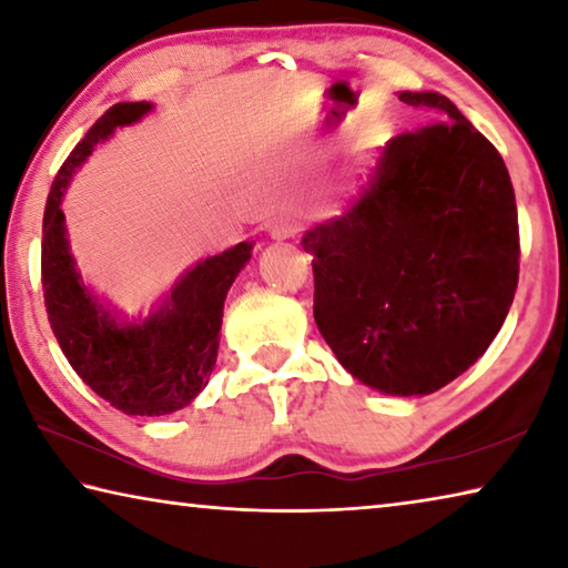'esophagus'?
Returning <instances> with one entry per match:
<instances>
[{"mask_svg":"<svg viewBox=\"0 0 568 568\" xmlns=\"http://www.w3.org/2000/svg\"><path fill=\"white\" fill-rule=\"evenodd\" d=\"M301 230H303L301 220H297V217H291V215H281V217H275L273 223H271V235H273L275 240L295 237L297 233H301Z\"/></svg>","mask_w":568,"mask_h":568,"instance_id":"esophagus-1","label":"esophagus"}]
</instances>
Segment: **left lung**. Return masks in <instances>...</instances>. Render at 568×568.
Listing matches in <instances>:
<instances>
[{
    "instance_id": "1",
    "label": "left lung",
    "mask_w": 568,
    "mask_h": 568,
    "mask_svg": "<svg viewBox=\"0 0 568 568\" xmlns=\"http://www.w3.org/2000/svg\"><path fill=\"white\" fill-rule=\"evenodd\" d=\"M430 124L383 148L348 213L307 230L318 331L353 378L428 396L501 331L518 285V215L498 150L438 92H400Z\"/></svg>"
}]
</instances>
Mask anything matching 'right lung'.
Instances as JSON below:
<instances>
[{"label":"right lung","instance_id":"1","mask_svg":"<svg viewBox=\"0 0 568 568\" xmlns=\"http://www.w3.org/2000/svg\"><path fill=\"white\" fill-rule=\"evenodd\" d=\"M150 110V102H120L92 124L57 172L42 220V291L54 338L77 376L128 416H165L207 386L225 295L253 255V243H237L205 257L140 323L114 318L82 283L67 240L62 197L98 142Z\"/></svg>","mask_w":568,"mask_h":568}]
</instances>
